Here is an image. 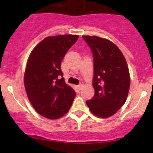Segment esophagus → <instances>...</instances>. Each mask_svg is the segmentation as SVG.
Listing matches in <instances>:
<instances>
[{"instance_id": "obj_1", "label": "esophagus", "mask_w": 153, "mask_h": 153, "mask_svg": "<svg viewBox=\"0 0 153 153\" xmlns=\"http://www.w3.org/2000/svg\"><path fill=\"white\" fill-rule=\"evenodd\" d=\"M83 86H84V84H83V83H81V84H78V89H81V88L83 87Z\"/></svg>"}]
</instances>
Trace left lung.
I'll use <instances>...</instances> for the list:
<instances>
[{
    "label": "left lung",
    "instance_id": "1",
    "mask_svg": "<svg viewBox=\"0 0 153 153\" xmlns=\"http://www.w3.org/2000/svg\"><path fill=\"white\" fill-rule=\"evenodd\" d=\"M93 55L95 95L86 101L91 112L100 118L112 116L126 101L130 77L126 59L118 47L97 36H83Z\"/></svg>",
    "mask_w": 153,
    "mask_h": 153
}]
</instances>
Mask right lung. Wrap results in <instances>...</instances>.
<instances>
[{
    "mask_svg": "<svg viewBox=\"0 0 153 153\" xmlns=\"http://www.w3.org/2000/svg\"><path fill=\"white\" fill-rule=\"evenodd\" d=\"M78 35H64L44 38L29 55L24 86L31 104L38 114L58 119L72 106L75 92L63 78L61 61Z\"/></svg>",
    "mask_w": 153,
    "mask_h": 153,
    "instance_id": "right-lung-1",
    "label": "right lung"
}]
</instances>
